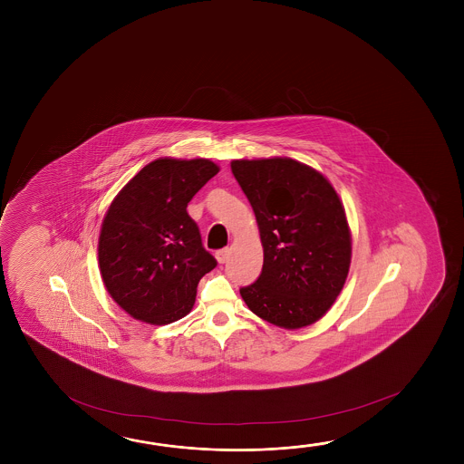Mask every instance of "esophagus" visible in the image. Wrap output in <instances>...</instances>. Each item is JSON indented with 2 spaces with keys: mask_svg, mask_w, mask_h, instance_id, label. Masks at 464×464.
<instances>
[{
  "mask_svg": "<svg viewBox=\"0 0 464 464\" xmlns=\"http://www.w3.org/2000/svg\"><path fill=\"white\" fill-rule=\"evenodd\" d=\"M229 249L228 247H225V249H220V251L215 252V258L218 260V264H225L227 260H228Z\"/></svg>",
  "mask_w": 464,
  "mask_h": 464,
  "instance_id": "obj_1",
  "label": "esophagus"
}]
</instances>
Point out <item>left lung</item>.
<instances>
[{
	"label": "left lung",
	"mask_w": 464,
	"mask_h": 464,
	"mask_svg": "<svg viewBox=\"0 0 464 464\" xmlns=\"http://www.w3.org/2000/svg\"><path fill=\"white\" fill-rule=\"evenodd\" d=\"M231 171L256 213L262 274L239 289L257 317L286 330L322 319L351 266L343 202L317 169L288 157L233 160Z\"/></svg>",
	"instance_id": "8db88e82"
}]
</instances>
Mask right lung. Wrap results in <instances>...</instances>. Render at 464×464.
Wrapping results in <instances>:
<instances>
[{"label":"right lung","instance_id":"1","mask_svg":"<svg viewBox=\"0 0 464 464\" xmlns=\"http://www.w3.org/2000/svg\"><path fill=\"white\" fill-rule=\"evenodd\" d=\"M218 171L212 160H153L113 198L100 229V275L132 319L167 325L192 311L217 260L186 208Z\"/></svg>","mask_w":464,"mask_h":464}]
</instances>
